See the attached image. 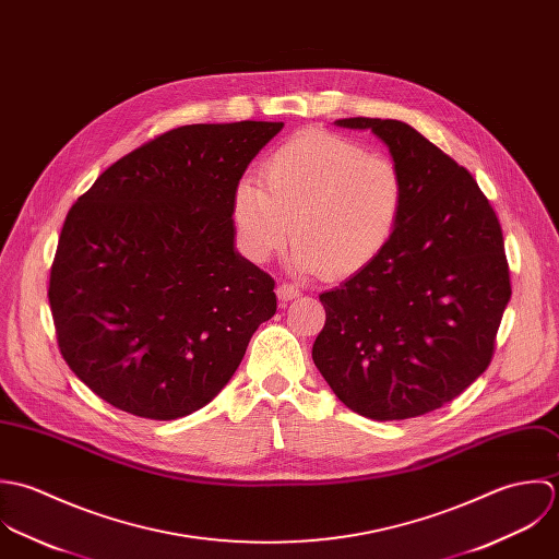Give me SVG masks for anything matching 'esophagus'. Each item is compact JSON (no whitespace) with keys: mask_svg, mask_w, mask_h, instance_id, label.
I'll use <instances>...</instances> for the list:
<instances>
[{"mask_svg":"<svg viewBox=\"0 0 559 559\" xmlns=\"http://www.w3.org/2000/svg\"><path fill=\"white\" fill-rule=\"evenodd\" d=\"M276 296H278V300H281V302H289V300H294V298H298V296H300V289H298L296 285L281 283V285L276 287Z\"/></svg>","mask_w":559,"mask_h":559,"instance_id":"esophagus-1","label":"esophagus"}]
</instances>
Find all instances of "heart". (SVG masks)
I'll return each instance as SVG.
<instances>
[{"instance_id":"1","label":"heart","mask_w":559,"mask_h":559,"mask_svg":"<svg viewBox=\"0 0 559 559\" xmlns=\"http://www.w3.org/2000/svg\"><path fill=\"white\" fill-rule=\"evenodd\" d=\"M261 179L243 177L233 190L237 243L263 263L292 235L289 263L298 274L324 270L347 278L367 270L391 243L406 201L393 162L322 129H305L276 146Z\"/></svg>"}]
</instances>
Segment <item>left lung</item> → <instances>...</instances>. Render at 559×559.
I'll return each mask as SVG.
<instances>
[{
	"label": "left lung",
	"mask_w": 559,
	"mask_h": 559,
	"mask_svg": "<svg viewBox=\"0 0 559 559\" xmlns=\"http://www.w3.org/2000/svg\"><path fill=\"white\" fill-rule=\"evenodd\" d=\"M371 129L406 201L386 250L320 296L326 324L313 362L336 397L376 421L432 413L488 367L510 272L499 221L466 168L402 120L341 118Z\"/></svg>",
	"instance_id": "8db88e82"
}]
</instances>
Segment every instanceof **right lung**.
Returning <instances> with one entry per match:
<instances>
[{"label": "right lung", "instance_id": "add662e5", "mask_svg": "<svg viewBox=\"0 0 559 559\" xmlns=\"http://www.w3.org/2000/svg\"><path fill=\"white\" fill-rule=\"evenodd\" d=\"M283 122L170 129L112 164L71 207L49 278L60 352L114 408L170 421L210 404L274 281L235 250L233 190Z\"/></svg>", "mask_w": 559, "mask_h": 559}]
</instances>
